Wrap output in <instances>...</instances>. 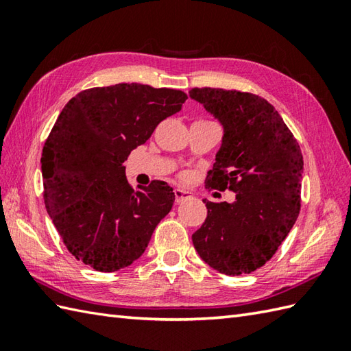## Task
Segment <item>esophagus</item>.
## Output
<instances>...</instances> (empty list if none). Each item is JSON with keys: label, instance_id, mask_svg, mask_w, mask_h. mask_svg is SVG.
<instances>
[{"label": "esophagus", "instance_id": "obj_1", "mask_svg": "<svg viewBox=\"0 0 351 351\" xmlns=\"http://www.w3.org/2000/svg\"><path fill=\"white\" fill-rule=\"evenodd\" d=\"M193 197V193L187 191V190H182V189H175V199L178 204L184 202V200H189Z\"/></svg>", "mask_w": 351, "mask_h": 351}]
</instances>
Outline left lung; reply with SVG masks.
I'll return each instance as SVG.
<instances>
[{
  "label": "left lung",
  "mask_w": 351,
  "mask_h": 351,
  "mask_svg": "<svg viewBox=\"0 0 351 351\" xmlns=\"http://www.w3.org/2000/svg\"><path fill=\"white\" fill-rule=\"evenodd\" d=\"M223 126L205 184L235 193L232 204L205 200L206 219L193 234L205 263L228 276L249 274L274 255L299 217L303 156L280 114L261 96L191 88Z\"/></svg>",
  "instance_id": "obj_1"
}]
</instances>
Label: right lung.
<instances>
[{"instance_id": "add662e5", "label": "right lung", "mask_w": 351, "mask_h": 351, "mask_svg": "<svg viewBox=\"0 0 351 351\" xmlns=\"http://www.w3.org/2000/svg\"><path fill=\"white\" fill-rule=\"evenodd\" d=\"M187 95L145 84L95 87L72 98L42 151L43 199L66 247L96 271L131 265L170 213L167 182L131 189L123 161Z\"/></svg>"}]
</instances>
